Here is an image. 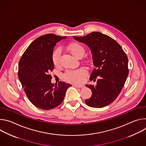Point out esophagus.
<instances>
[{
  "instance_id": "obj_1",
  "label": "esophagus",
  "mask_w": 146,
  "mask_h": 146,
  "mask_svg": "<svg viewBox=\"0 0 146 146\" xmlns=\"http://www.w3.org/2000/svg\"><path fill=\"white\" fill-rule=\"evenodd\" d=\"M73 86H74L76 88H83L84 87L82 85H77V84H73Z\"/></svg>"
}]
</instances>
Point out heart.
Segmentation results:
<instances>
[{
    "instance_id": "b5f03b06",
    "label": "heart",
    "mask_w": 146,
    "mask_h": 146,
    "mask_svg": "<svg viewBox=\"0 0 146 146\" xmlns=\"http://www.w3.org/2000/svg\"><path fill=\"white\" fill-rule=\"evenodd\" d=\"M69 48L72 54L77 58L82 56L84 55L86 50L82 45L78 43L71 44ZM62 50L60 47L55 48L52 53V60L55 65L59 63ZM88 72L85 68H79L75 70H68L63 75L64 79L69 82L81 83L84 80V77L87 75Z\"/></svg>"
}]
</instances>
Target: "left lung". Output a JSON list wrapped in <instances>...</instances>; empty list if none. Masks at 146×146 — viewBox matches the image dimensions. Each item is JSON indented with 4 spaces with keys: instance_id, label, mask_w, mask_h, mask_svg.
<instances>
[{
    "instance_id": "left-lung-1",
    "label": "left lung",
    "mask_w": 146,
    "mask_h": 146,
    "mask_svg": "<svg viewBox=\"0 0 146 146\" xmlns=\"http://www.w3.org/2000/svg\"><path fill=\"white\" fill-rule=\"evenodd\" d=\"M73 37L90 48L95 68L90 79L96 81L98 77L96 86H86L92 93L91 98L85 100L86 103L95 108L109 105L117 98L127 78L129 69L127 54L115 40L98 32Z\"/></svg>"
}]
</instances>
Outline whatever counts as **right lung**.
<instances>
[{"mask_svg": "<svg viewBox=\"0 0 146 146\" xmlns=\"http://www.w3.org/2000/svg\"><path fill=\"white\" fill-rule=\"evenodd\" d=\"M66 37L46 34L35 39L21 58L18 75L29 100L42 110L54 109L63 102L67 89L64 82L52 84L49 74L54 69L52 53L56 43Z\"/></svg>", "mask_w": 146, "mask_h": 146, "instance_id": "add662e5", "label": "right lung"}]
</instances>
